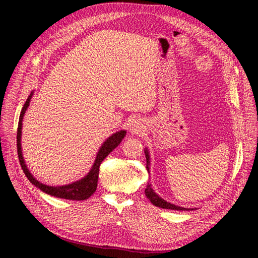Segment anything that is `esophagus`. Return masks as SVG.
I'll list each match as a JSON object with an SVG mask.
<instances>
[{"instance_id":"obj_1","label":"esophagus","mask_w":258,"mask_h":258,"mask_svg":"<svg viewBox=\"0 0 258 258\" xmlns=\"http://www.w3.org/2000/svg\"><path fill=\"white\" fill-rule=\"evenodd\" d=\"M144 131L143 122L140 119H135L130 124V132L132 135H141Z\"/></svg>"}]
</instances>
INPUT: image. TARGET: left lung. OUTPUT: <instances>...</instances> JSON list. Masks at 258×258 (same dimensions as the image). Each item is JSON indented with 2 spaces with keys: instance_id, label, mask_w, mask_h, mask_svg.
Listing matches in <instances>:
<instances>
[{
  "instance_id": "left-lung-1",
  "label": "left lung",
  "mask_w": 258,
  "mask_h": 258,
  "mask_svg": "<svg viewBox=\"0 0 258 258\" xmlns=\"http://www.w3.org/2000/svg\"><path fill=\"white\" fill-rule=\"evenodd\" d=\"M145 153V157H146V168L147 171L150 172V153H148L147 148L144 150ZM145 196L148 198L152 204L156 207L161 208V209H169V210H176V211H189V210H194V209H187V208H183V207H178L175 206L173 204H170V202L163 200L161 197H159L157 194L154 191V189L152 188V184H148L145 188Z\"/></svg>"
}]
</instances>
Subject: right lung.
Listing matches in <instances>:
<instances>
[{
    "mask_svg": "<svg viewBox=\"0 0 258 258\" xmlns=\"http://www.w3.org/2000/svg\"><path fill=\"white\" fill-rule=\"evenodd\" d=\"M33 96V91L30 93L28 97L25 105H23L20 117H19V122H18V130H17V151H18V157L21 168L23 172L27 175L29 181L32 183L34 186H36L38 189L46 192L50 196L62 198V199H69V200H86L88 199L91 195L96 191L97 186H98V177H99V168L101 162L104 160L106 156L110 154L114 148L118 146L121 142V140L126 136V130H120L118 132H115L110 138H107L103 144L101 145L100 150L97 154V157L95 162H93V166L91 167L88 174L81 178L80 181L73 182L71 184L63 185V186H49L41 183L37 179L30 173L29 169L27 168L26 161L23 159L22 151H21V129H22V120L23 116L27 111L28 106L30 105L31 98Z\"/></svg>",
    "mask_w": 258,
    "mask_h": 258,
    "instance_id": "right-lung-1",
    "label": "right lung"
}]
</instances>
